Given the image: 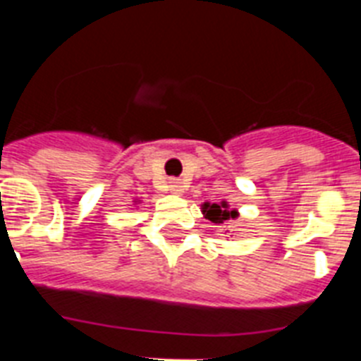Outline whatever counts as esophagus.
<instances>
[{
  "label": "esophagus",
  "instance_id": "obj_1",
  "mask_svg": "<svg viewBox=\"0 0 361 361\" xmlns=\"http://www.w3.org/2000/svg\"><path fill=\"white\" fill-rule=\"evenodd\" d=\"M168 190L171 191V193H175V195H180L184 191V184L178 180V178H171L170 183H168Z\"/></svg>",
  "mask_w": 361,
  "mask_h": 361
}]
</instances>
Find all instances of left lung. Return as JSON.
<instances>
[{
  "instance_id": "left-lung-1",
  "label": "left lung",
  "mask_w": 361,
  "mask_h": 361,
  "mask_svg": "<svg viewBox=\"0 0 361 361\" xmlns=\"http://www.w3.org/2000/svg\"><path fill=\"white\" fill-rule=\"evenodd\" d=\"M202 213L206 219L212 220L213 224H224L226 220H231L238 215L237 209H229L226 202H220V204L206 202L202 206Z\"/></svg>"
}]
</instances>
